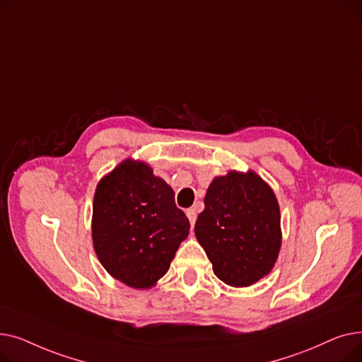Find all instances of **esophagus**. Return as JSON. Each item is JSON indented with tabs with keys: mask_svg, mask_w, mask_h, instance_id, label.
<instances>
[{
	"mask_svg": "<svg viewBox=\"0 0 362 362\" xmlns=\"http://www.w3.org/2000/svg\"><path fill=\"white\" fill-rule=\"evenodd\" d=\"M186 216L189 218V223H191V227H194V224L197 221V211L194 210V208H189V210H186Z\"/></svg>",
	"mask_w": 362,
	"mask_h": 362,
	"instance_id": "1",
	"label": "esophagus"
}]
</instances>
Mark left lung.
<instances>
[{
	"instance_id": "obj_1",
	"label": "left lung",
	"mask_w": 362,
	"mask_h": 362,
	"mask_svg": "<svg viewBox=\"0 0 362 362\" xmlns=\"http://www.w3.org/2000/svg\"><path fill=\"white\" fill-rule=\"evenodd\" d=\"M195 235L214 274L235 288L251 286L277 259L280 210L272 187L254 171L216 177L204 198Z\"/></svg>"
}]
</instances>
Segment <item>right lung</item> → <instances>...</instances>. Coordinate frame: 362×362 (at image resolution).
<instances>
[{"label":"right lung","instance_id":"add662e5","mask_svg":"<svg viewBox=\"0 0 362 362\" xmlns=\"http://www.w3.org/2000/svg\"><path fill=\"white\" fill-rule=\"evenodd\" d=\"M175 192L145 163L126 160L97 186L92 239L104 269L130 288L154 286L189 233Z\"/></svg>","mask_w":362,"mask_h":362}]
</instances>
